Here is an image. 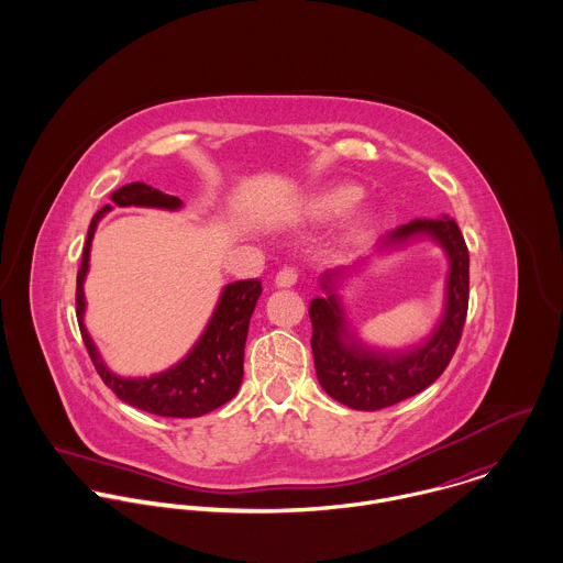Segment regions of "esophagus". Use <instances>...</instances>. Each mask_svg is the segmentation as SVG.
Returning a JSON list of instances; mask_svg holds the SVG:
<instances>
[{
	"instance_id": "34e87169",
	"label": "esophagus",
	"mask_w": 563,
	"mask_h": 563,
	"mask_svg": "<svg viewBox=\"0 0 563 563\" xmlns=\"http://www.w3.org/2000/svg\"><path fill=\"white\" fill-rule=\"evenodd\" d=\"M297 279H299V271H297L295 266H284V268L275 275V284H277L279 288H290V286L297 284Z\"/></svg>"
}]
</instances>
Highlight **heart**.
<instances>
[{"label":"heart","mask_w":563,"mask_h":563,"mask_svg":"<svg viewBox=\"0 0 563 563\" xmlns=\"http://www.w3.org/2000/svg\"><path fill=\"white\" fill-rule=\"evenodd\" d=\"M364 197V190L355 184H333V186H324L319 190L308 192L306 197H301L295 206V217L301 221H331L338 219L340 214L349 212L353 206L360 203V199ZM368 214H360L357 217V225L366 223Z\"/></svg>","instance_id":"heart-1"}]
</instances>
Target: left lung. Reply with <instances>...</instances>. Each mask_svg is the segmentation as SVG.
<instances>
[{
  "instance_id": "1",
  "label": "left lung",
  "mask_w": 563,
  "mask_h": 563,
  "mask_svg": "<svg viewBox=\"0 0 563 563\" xmlns=\"http://www.w3.org/2000/svg\"><path fill=\"white\" fill-rule=\"evenodd\" d=\"M422 234L442 244L451 268L442 321L420 346L405 353H379L355 340L333 292L335 277L344 271H327L321 279L327 295L310 303L317 377L331 399L351 409L375 411L422 393L444 373L460 344L468 314L471 257L457 223L449 217L416 219L388 232L379 241V249L397 246Z\"/></svg>"
}]
</instances>
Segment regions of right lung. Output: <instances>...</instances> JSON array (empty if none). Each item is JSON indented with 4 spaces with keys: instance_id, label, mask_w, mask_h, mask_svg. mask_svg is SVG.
I'll return each mask as SVG.
<instances>
[{
    "instance_id": "right-lung-1",
    "label": "right lung",
    "mask_w": 563,
    "mask_h": 563,
    "mask_svg": "<svg viewBox=\"0 0 563 563\" xmlns=\"http://www.w3.org/2000/svg\"><path fill=\"white\" fill-rule=\"evenodd\" d=\"M110 199L119 208L143 206V208L177 210L181 206L177 197L164 195L158 188H152L143 181H132L121 186L110 195ZM110 210L112 206H103L88 225V236L84 242L80 271H78V288H76V314L80 324L81 340L86 344V351L101 382L121 401L156 416H166V418H197L225 405L230 399H234V395L241 388L249 319L262 295V282L242 279L225 286L203 335L179 364L150 379L119 377L103 366L84 327V277L88 271L90 241L99 219Z\"/></svg>"
}]
</instances>
